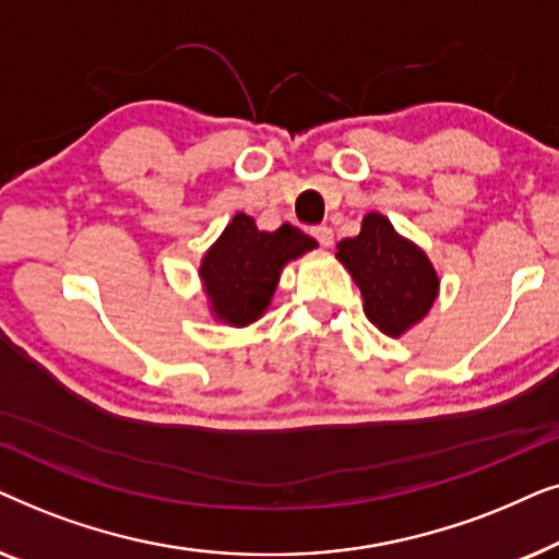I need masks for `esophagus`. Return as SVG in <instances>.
<instances>
[{"instance_id":"obj_1","label":"esophagus","mask_w":559,"mask_h":559,"mask_svg":"<svg viewBox=\"0 0 559 559\" xmlns=\"http://www.w3.org/2000/svg\"><path fill=\"white\" fill-rule=\"evenodd\" d=\"M311 235H314V240L322 245V248H330V245L334 242V235H332V229L330 227H314L311 229Z\"/></svg>"}]
</instances>
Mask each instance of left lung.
Wrapping results in <instances>:
<instances>
[{
	"instance_id": "1",
	"label": "left lung",
	"mask_w": 559,
	"mask_h": 559,
	"mask_svg": "<svg viewBox=\"0 0 559 559\" xmlns=\"http://www.w3.org/2000/svg\"><path fill=\"white\" fill-rule=\"evenodd\" d=\"M337 250L360 286L368 319L391 337L419 322L435 304L440 286L435 267L381 214H368L360 235L342 240Z\"/></svg>"
}]
</instances>
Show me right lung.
I'll return each mask as SVG.
<instances>
[{"label": "right lung", "instance_id": "right-lung-1", "mask_svg": "<svg viewBox=\"0 0 559 559\" xmlns=\"http://www.w3.org/2000/svg\"><path fill=\"white\" fill-rule=\"evenodd\" d=\"M311 248L317 242L299 227L281 225L275 233H260L248 214H235L202 263L214 314L235 326L250 324L271 304L284 263Z\"/></svg>", "mask_w": 559, "mask_h": 559}]
</instances>
